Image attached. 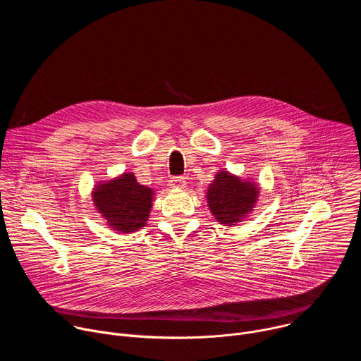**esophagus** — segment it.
<instances>
[{"instance_id": "34e87169", "label": "esophagus", "mask_w": 361, "mask_h": 361, "mask_svg": "<svg viewBox=\"0 0 361 361\" xmlns=\"http://www.w3.org/2000/svg\"><path fill=\"white\" fill-rule=\"evenodd\" d=\"M170 187L171 188H184L185 187V180L184 177H173L170 180Z\"/></svg>"}]
</instances>
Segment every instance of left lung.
<instances>
[{
	"label": "left lung",
	"mask_w": 361,
	"mask_h": 361,
	"mask_svg": "<svg viewBox=\"0 0 361 361\" xmlns=\"http://www.w3.org/2000/svg\"><path fill=\"white\" fill-rule=\"evenodd\" d=\"M260 187L227 170H220L207 190V204L214 219L224 226H235L251 214Z\"/></svg>",
	"instance_id": "1"
}]
</instances>
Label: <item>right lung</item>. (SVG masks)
<instances>
[{"label":"right lung","mask_w":361,"mask_h":361,"mask_svg":"<svg viewBox=\"0 0 361 361\" xmlns=\"http://www.w3.org/2000/svg\"><path fill=\"white\" fill-rule=\"evenodd\" d=\"M154 191L141 185L133 173L99 181L92 188L94 207L107 226L121 234L145 227L152 207Z\"/></svg>","instance_id":"right-lung-1"}]
</instances>
